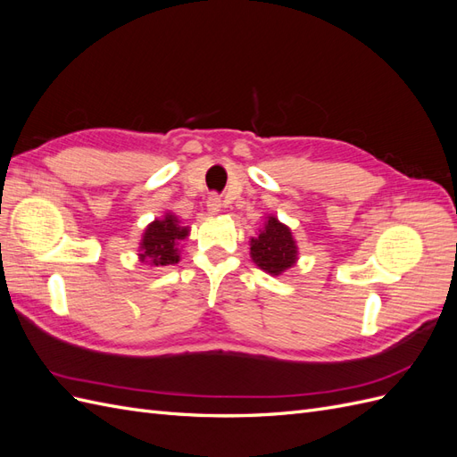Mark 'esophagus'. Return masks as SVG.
Returning <instances> with one entry per match:
<instances>
[{
	"label": "esophagus",
	"instance_id": "esophagus-1",
	"mask_svg": "<svg viewBox=\"0 0 457 457\" xmlns=\"http://www.w3.org/2000/svg\"><path fill=\"white\" fill-rule=\"evenodd\" d=\"M220 210H223V202H220V196L212 195L210 198H207V213L217 215V213H220Z\"/></svg>",
	"mask_w": 457,
	"mask_h": 457
}]
</instances>
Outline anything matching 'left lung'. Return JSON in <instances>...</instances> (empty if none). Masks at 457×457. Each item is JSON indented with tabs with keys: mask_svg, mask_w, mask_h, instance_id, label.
I'll list each match as a JSON object with an SVG mask.
<instances>
[{
	"mask_svg": "<svg viewBox=\"0 0 457 457\" xmlns=\"http://www.w3.org/2000/svg\"><path fill=\"white\" fill-rule=\"evenodd\" d=\"M250 255L255 265L270 276H280L292 269L299 259L292 228L278 220V217L267 215L257 237L250 238Z\"/></svg>",
	"mask_w": 457,
	"mask_h": 457,
	"instance_id": "1",
	"label": "left lung"
}]
</instances>
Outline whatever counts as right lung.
<instances>
[{
    "instance_id": "add662e5",
    "label": "right lung",
    "mask_w": 457,
    "mask_h": 457,
    "mask_svg": "<svg viewBox=\"0 0 457 457\" xmlns=\"http://www.w3.org/2000/svg\"><path fill=\"white\" fill-rule=\"evenodd\" d=\"M190 227H183L171 212L146 225L139 244V261L150 267L175 265L181 259V244L188 238Z\"/></svg>"
}]
</instances>
